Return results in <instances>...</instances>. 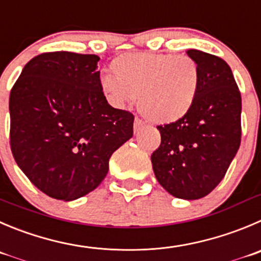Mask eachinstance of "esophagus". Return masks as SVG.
Instances as JSON below:
<instances>
[{"mask_svg": "<svg viewBox=\"0 0 261 261\" xmlns=\"http://www.w3.org/2000/svg\"><path fill=\"white\" fill-rule=\"evenodd\" d=\"M143 126H145V123H143V121L141 120V119L136 118V120H135V132L138 133L141 130V129L143 128Z\"/></svg>", "mask_w": 261, "mask_h": 261, "instance_id": "obj_1", "label": "esophagus"}]
</instances>
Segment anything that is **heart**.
Returning a JSON list of instances; mask_svg holds the SVG:
<instances>
[{"mask_svg": "<svg viewBox=\"0 0 261 261\" xmlns=\"http://www.w3.org/2000/svg\"><path fill=\"white\" fill-rule=\"evenodd\" d=\"M111 75L100 87L115 106L138 97V110L147 120L169 124L185 118L197 98L200 66L188 55L129 52L114 59Z\"/></svg>", "mask_w": 261, "mask_h": 261, "instance_id": "heart-1", "label": "heart"}]
</instances>
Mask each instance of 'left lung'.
I'll use <instances>...</instances> for the list:
<instances>
[{
  "label": "left lung",
  "instance_id": "obj_1",
  "mask_svg": "<svg viewBox=\"0 0 261 261\" xmlns=\"http://www.w3.org/2000/svg\"><path fill=\"white\" fill-rule=\"evenodd\" d=\"M200 66L195 105L185 118L158 125L161 143L151 155L158 182L170 195L197 200L224 178L241 143V93L229 65L215 55L188 49Z\"/></svg>",
  "mask_w": 261,
  "mask_h": 261
}]
</instances>
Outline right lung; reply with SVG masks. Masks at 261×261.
I'll list each match as a JSON object with an SVG mask.
<instances>
[{"mask_svg": "<svg viewBox=\"0 0 261 261\" xmlns=\"http://www.w3.org/2000/svg\"><path fill=\"white\" fill-rule=\"evenodd\" d=\"M97 55L68 51L32 59L10 92V146L32 183L73 201L98 187L109 160L133 136L135 116L108 103Z\"/></svg>", "mask_w": 261, "mask_h": 261, "instance_id": "1", "label": "right lung"}]
</instances>
